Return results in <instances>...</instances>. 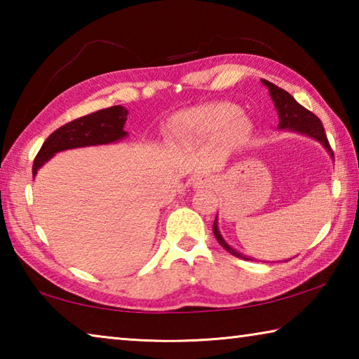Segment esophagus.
Segmentation results:
<instances>
[{
  "instance_id": "1",
  "label": "esophagus",
  "mask_w": 359,
  "mask_h": 359,
  "mask_svg": "<svg viewBox=\"0 0 359 359\" xmlns=\"http://www.w3.org/2000/svg\"><path fill=\"white\" fill-rule=\"evenodd\" d=\"M214 185V179L208 177V175H201V177H196L193 182L194 188H208Z\"/></svg>"
}]
</instances>
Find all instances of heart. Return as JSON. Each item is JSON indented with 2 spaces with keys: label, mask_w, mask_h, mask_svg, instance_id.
Listing matches in <instances>:
<instances>
[{
  "label": "heart",
  "mask_w": 359,
  "mask_h": 359,
  "mask_svg": "<svg viewBox=\"0 0 359 359\" xmlns=\"http://www.w3.org/2000/svg\"><path fill=\"white\" fill-rule=\"evenodd\" d=\"M238 114V107L231 102H209L172 115L169 128L175 141L187 145L208 144L222 131L229 144H239L247 137L250 126Z\"/></svg>",
  "instance_id": "b5f03b06"
}]
</instances>
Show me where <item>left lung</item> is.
Wrapping results in <instances>:
<instances>
[{
  "label": "left lung",
  "mask_w": 359,
  "mask_h": 359,
  "mask_svg": "<svg viewBox=\"0 0 359 359\" xmlns=\"http://www.w3.org/2000/svg\"><path fill=\"white\" fill-rule=\"evenodd\" d=\"M261 82H263L264 87H267V90H269L271 100L274 101V106L278 114V128L299 133V135L315 139V141H318L321 145H323L327 154L331 155V158H334L331 145L327 142L323 123H321V120L317 117V115L312 114L311 111H307L306 107H302L299 102L293 98V96H291L288 92H285V90H282L280 87H277V85L266 81V79H261ZM212 231H214V236L218 241V244H220L224 250L242 259H250V261L253 259L250 257H245V255L239 253L238 250H234L231 245H228V242L223 239L220 231H218L217 218L214 224H212Z\"/></svg>",
  "instance_id": "1"
}]
</instances>
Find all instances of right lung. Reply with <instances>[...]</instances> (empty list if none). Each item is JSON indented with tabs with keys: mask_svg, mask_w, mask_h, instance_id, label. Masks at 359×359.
<instances>
[{
	"mask_svg": "<svg viewBox=\"0 0 359 359\" xmlns=\"http://www.w3.org/2000/svg\"><path fill=\"white\" fill-rule=\"evenodd\" d=\"M126 117L128 111L125 107L112 106L63 125L42 144L34 158L33 175L38 174V169L58 151L121 141L128 136V133L123 130Z\"/></svg>",
	"mask_w": 359,
	"mask_h": 359,
	"instance_id": "obj_1",
	"label": "right lung"
}]
</instances>
